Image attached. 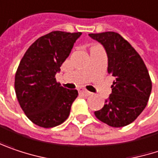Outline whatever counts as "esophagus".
Returning <instances> with one entry per match:
<instances>
[{
  "mask_svg": "<svg viewBox=\"0 0 158 158\" xmlns=\"http://www.w3.org/2000/svg\"><path fill=\"white\" fill-rule=\"evenodd\" d=\"M80 91V93L83 94L85 97H89V96H90L91 95V92H89V91H88V90H86V89H81V90H79Z\"/></svg>",
  "mask_w": 158,
  "mask_h": 158,
  "instance_id": "obj_1",
  "label": "esophagus"
}]
</instances>
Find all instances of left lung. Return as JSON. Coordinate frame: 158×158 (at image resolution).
<instances>
[{
	"label": "left lung",
	"instance_id": "1",
	"mask_svg": "<svg viewBox=\"0 0 158 158\" xmlns=\"http://www.w3.org/2000/svg\"><path fill=\"white\" fill-rule=\"evenodd\" d=\"M108 55V72L115 80L112 92L95 116L113 127H121L135 121L145 109L150 97L152 82L148 70L136 50L114 31L90 33Z\"/></svg>",
	"mask_w": 158,
	"mask_h": 158
}]
</instances>
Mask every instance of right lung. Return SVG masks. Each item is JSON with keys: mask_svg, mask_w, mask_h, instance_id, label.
<instances>
[{"mask_svg": "<svg viewBox=\"0 0 158 158\" xmlns=\"http://www.w3.org/2000/svg\"><path fill=\"white\" fill-rule=\"evenodd\" d=\"M81 32L52 31L40 37L25 52L15 74V92L25 115L49 128L68 118L77 89H67L55 75L69 57Z\"/></svg>", "mask_w": 158, "mask_h": 158, "instance_id": "add662e5", "label": "right lung"}]
</instances>
